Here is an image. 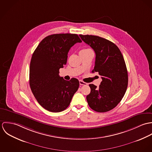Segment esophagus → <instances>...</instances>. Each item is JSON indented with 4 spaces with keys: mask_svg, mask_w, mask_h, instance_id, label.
<instances>
[{
    "mask_svg": "<svg viewBox=\"0 0 152 152\" xmlns=\"http://www.w3.org/2000/svg\"><path fill=\"white\" fill-rule=\"evenodd\" d=\"M79 82H80V86H87V83L84 82V81H81V80H80Z\"/></svg>",
    "mask_w": 152,
    "mask_h": 152,
    "instance_id": "esophagus-1",
    "label": "esophagus"
}]
</instances>
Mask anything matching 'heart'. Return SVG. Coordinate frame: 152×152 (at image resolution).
<instances>
[{"label": "heart", "instance_id": "heart-1", "mask_svg": "<svg viewBox=\"0 0 152 152\" xmlns=\"http://www.w3.org/2000/svg\"><path fill=\"white\" fill-rule=\"evenodd\" d=\"M91 50L90 49H88V48H85V49H83L80 51V52H87L88 51H90Z\"/></svg>", "mask_w": 152, "mask_h": 152}]
</instances>
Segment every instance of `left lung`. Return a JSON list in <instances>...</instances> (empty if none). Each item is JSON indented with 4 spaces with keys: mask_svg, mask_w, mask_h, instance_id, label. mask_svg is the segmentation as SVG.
Wrapping results in <instances>:
<instances>
[{
    "mask_svg": "<svg viewBox=\"0 0 152 152\" xmlns=\"http://www.w3.org/2000/svg\"><path fill=\"white\" fill-rule=\"evenodd\" d=\"M80 37L94 50L96 57L92 72H98L102 80L99 87L89 85L88 104L96 112H108L118 105L126 91L128 75L124 57L119 48L105 39L92 35Z\"/></svg>",
    "mask_w": 152,
    "mask_h": 152,
    "instance_id": "obj_1",
    "label": "left lung"
}]
</instances>
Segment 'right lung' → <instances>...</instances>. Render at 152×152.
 Returning a JSON list of instances; mask_svg holds the SVG:
<instances>
[{
	"mask_svg": "<svg viewBox=\"0 0 152 152\" xmlns=\"http://www.w3.org/2000/svg\"><path fill=\"white\" fill-rule=\"evenodd\" d=\"M82 41L76 34H55L47 36L34 51L30 64L29 84L39 104L52 112L66 108L80 86L75 78L66 81L59 69L67 61L72 46Z\"/></svg>",
	"mask_w": 152,
	"mask_h": 152,
	"instance_id": "obj_1",
	"label": "right lung"
}]
</instances>
